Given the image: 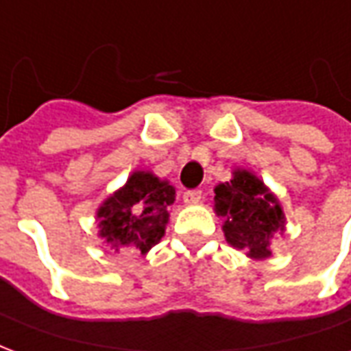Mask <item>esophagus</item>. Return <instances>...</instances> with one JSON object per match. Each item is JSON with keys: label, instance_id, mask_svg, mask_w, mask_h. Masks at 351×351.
Returning a JSON list of instances; mask_svg holds the SVG:
<instances>
[{"label": "esophagus", "instance_id": "obj_1", "mask_svg": "<svg viewBox=\"0 0 351 351\" xmlns=\"http://www.w3.org/2000/svg\"><path fill=\"white\" fill-rule=\"evenodd\" d=\"M199 201H201V191L199 190H190L184 193V203L186 205H195Z\"/></svg>", "mask_w": 351, "mask_h": 351}]
</instances>
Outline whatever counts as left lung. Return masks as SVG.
<instances>
[{"label":"left lung","instance_id":"left-lung-1","mask_svg":"<svg viewBox=\"0 0 351 351\" xmlns=\"http://www.w3.org/2000/svg\"><path fill=\"white\" fill-rule=\"evenodd\" d=\"M214 213L223 218L229 246L254 261L272 256V237L284 235L286 214L278 197L250 169H233V178L214 188Z\"/></svg>","mask_w":351,"mask_h":351}]
</instances>
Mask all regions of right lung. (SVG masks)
Wrapping results in <instances>:
<instances>
[{
  "label": "right lung",
  "instance_id": "right-lung-1",
  "mask_svg": "<svg viewBox=\"0 0 351 351\" xmlns=\"http://www.w3.org/2000/svg\"><path fill=\"white\" fill-rule=\"evenodd\" d=\"M175 197V186L167 178L152 171H133L128 182L97 208V237L110 250L125 248L146 256L165 235L167 208Z\"/></svg>",
  "mask_w": 351,
  "mask_h": 351
}]
</instances>
